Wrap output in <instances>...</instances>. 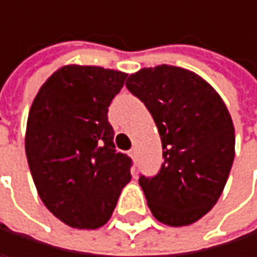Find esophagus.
<instances>
[{"label":"esophagus","instance_id":"1","mask_svg":"<svg viewBox=\"0 0 257 257\" xmlns=\"http://www.w3.org/2000/svg\"><path fill=\"white\" fill-rule=\"evenodd\" d=\"M130 157L136 159V148H132V150H130Z\"/></svg>","mask_w":257,"mask_h":257}]
</instances>
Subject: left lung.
<instances>
[{
	"mask_svg": "<svg viewBox=\"0 0 257 257\" xmlns=\"http://www.w3.org/2000/svg\"><path fill=\"white\" fill-rule=\"evenodd\" d=\"M125 86L153 115L163 147L159 174L139 177L148 206L165 224H192L226 186L235 157L230 113L208 82L181 67L142 68Z\"/></svg>",
	"mask_w": 257,
	"mask_h": 257,
	"instance_id": "1",
	"label": "left lung"
}]
</instances>
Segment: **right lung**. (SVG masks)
I'll use <instances>...</instances> for the list:
<instances>
[{
	"mask_svg": "<svg viewBox=\"0 0 257 257\" xmlns=\"http://www.w3.org/2000/svg\"><path fill=\"white\" fill-rule=\"evenodd\" d=\"M125 77L95 65H64L42 85L30 109L25 151L36 189L70 227L107 223L132 180V159L115 150L107 121Z\"/></svg>",
	"mask_w": 257,
	"mask_h": 257,
	"instance_id": "add662e5",
	"label": "right lung"
}]
</instances>
